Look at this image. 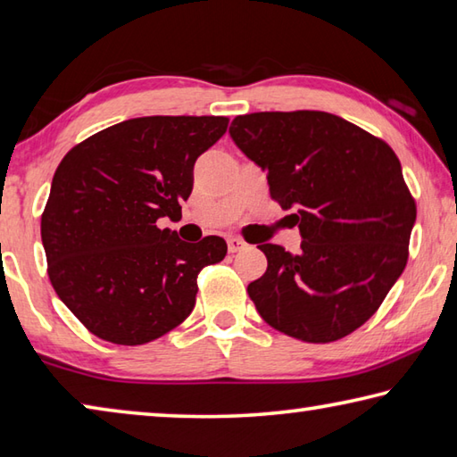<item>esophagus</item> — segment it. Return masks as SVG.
Instances as JSON below:
<instances>
[{"instance_id":"obj_1","label":"esophagus","mask_w":457,"mask_h":457,"mask_svg":"<svg viewBox=\"0 0 457 457\" xmlns=\"http://www.w3.org/2000/svg\"><path fill=\"white\" fill-rule=\"evenodd\" d=\"M227 245H228V253H238V251L246 249V243L241 241V238H237V237H230Z\"/></svg>"}]
</instances>
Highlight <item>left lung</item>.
Returning <instances> with one entry per match:
<instances>
[{"mask_svg":"<svg viewBox=\"0 0 457 457\" xmlns=\"http://www.w3.org/2000/svg\"><path fill=\"white\" fill-rule=\"evenodd\" d=\"M230 138L267 172L299 224L301 251L259 245L267 273L249 285L259 315L289 337L331 343L359 329L403 273L415 200L386 142L329 112L237 116Z\"/></svg>","mask_w":457,"mask_h":457,"instance_id":"obj_1","label":"left lung"}]
</instances>
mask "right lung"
<instances>
[{"instance_id": "add662e5", "label": "right lung", "mask_w": 457, "mask_h": 457, "mask_svg": "<svg viewBox=\"0 0 457 457\" xmlns=\"http://www.w3.org/2000/svg\"><path fill=\"white\" fill-rule=\"evenodd\" d=\"M227 126L224 116L132 118L63 156L42 214L47 275L96 337L142 345L192 313L196 277L227 243H184L158 220H180L196 158Z\"/></svg>"}]
</instances>
